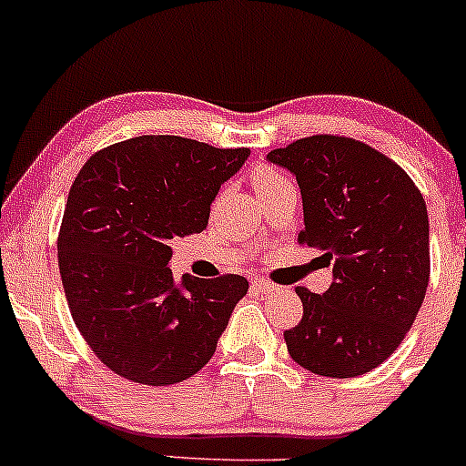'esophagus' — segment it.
I'll use <instances>...</instances> for the list:
<instances>
[{
	"label": "esophagus",
	"instance_id": "obj_1",
	"mask_svg": "<svg viewBox=\"0 0 466 466\" xmlns=\"http://www.w3.org/2000/svg\"><path fill=\"white\" fill-rule=\"evenodd\" d=\"M251 284H253V289H258L259 293H273L275 289H278L273 282H268V279H253Z\"/></svg>",
	"mask_w": 466,
	"mask_h": 466
}]
</instances>
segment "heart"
<instances>
[{
	"label": "heart",
	"instance_id": "heart-1",
	"mask_svg": "<svg viewBox=\"0 0 466 466\" xmlns=\"http://www.w3.org/2000/svg\"><path fill=\"white\" fill-rule=\"evenodd\" d=\"M279 179H284V175L275 171V168L268 167V164H259V167H255L251 171V182L258 193L264 191V188L273 187V184L279 182Z\"/></svg>",
	"mask_w": 466,
	"mask_h": 466
}]
</instances>
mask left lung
<instances>
[{
    "label": "left lung",
    "mask_w": 466,
    "mask_h": 466,
    "mask_svg": "<svg viewBox=\"0 0 466 466\" xmlns=\"http://www.w3.org/2000/svg\"><path fill=\"white\" fill-rule=\"evenodd\" d=\"M267 159L299 184V244L319 248L333 264V282L322 295L295 289L304 313L284 333L289 353L327 378L371 371L400 347L427 293L431 259L422 193L393 159L351 137H302Z\"/></svg>",
    "instance_id": "left-lung-1"
}]
</instances>
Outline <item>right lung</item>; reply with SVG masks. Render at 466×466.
Masks as SVG:
<instances>
[{"label": "right lung", "instance_id": "obj_1", "mask_svg": "<svg viewBox=\"0 0 466 466\" xmlns=\"http://www.w3.org/2000/svg\"><path fill=\"white\" fill-rule=\"evenodd\" d=\"M248 148L142 135L95 153L75 177L57 238L79 333L111 371L148 387L191 378L213 358L242 275L175 284L171 239L207 228L219 187Z\"/></svg>", "mask_w": 466, "mask_h": 466}]
</instances>
